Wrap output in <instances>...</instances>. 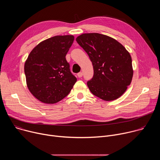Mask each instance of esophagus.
<instances>
[{"instance_id": "esophagus-1", "label": "esophagus", "mask_w": 160, "mask_h": 160, "mask_svg": "<svg viewBox=\"0 0 160 160\" xmlns=\"http://www.w3.org/2000/svg\"><path fill=\"white\" fill-rule=\"evenodd\" d=\"M77 76H78L79 78L82 77V76H83V73H82V72H80V73H78L77 74Z\"/></svg>"}]
</instances>
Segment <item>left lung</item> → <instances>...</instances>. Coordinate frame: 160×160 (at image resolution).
<instances>
[{"label":"left lung","instance_id":"8db88e82","mask_svg":"<svg viewBox=\"0 0 160 160\" xmlns=\"http://www.w3.org/2000/svg\"><path fill=\"white\" fill-rule=\"evenodd\" d=\"M76 41L93 65V77L87 83L90 92L108 101L120 98L133 77L129 52L115 39L98 33H83Z\"/></svg>","mask_w":160,"mask_h":160}]
</instances>
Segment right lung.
<instances>
[{
    "mask_svg": "<svg viewBox=\"0 0 160 160\" xmlns=\"http://www.w3.org/2000/svg\"><path fill=\"white\" fill-rule=\"evenodd\" d=\"M74 41L73 35L45 40L30 53L25 64L27 87L33 96L47 104L56 103L70 93L77 82L66 55Z\"/></svg>",
    "mask_w": 160,
    "mask_h": 160,
    "instance_id": "1",
    "label": "right lung"
}]
</instances>
